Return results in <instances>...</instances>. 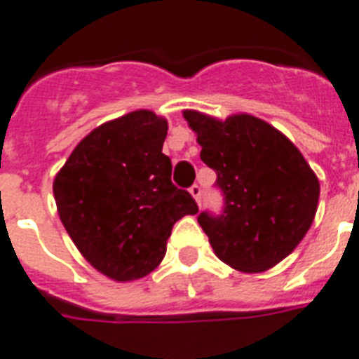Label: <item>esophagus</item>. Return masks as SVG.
<instances>
[{
	"instance_id": "1",
	"label": "esophagus",
	"mask_w": 359,
	"mask_h": 359,
	"mask_svg": "<svg viewBox=\"0 0 359 359\" xmlns=\"http://www.w3.org/2000/svg\"><path fill=\"white\" fill-rule=\"evenodd\" d=\"M189 193L193 194V198H194V200H196L198 203L202 202V187H200V185H196V183H194L193 187L189 189Z\"/></svg>"
}]
</instances>
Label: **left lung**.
I'll use <instances>...</instances> for the list:
<instances>
[{
    "label": "left lung",
    "mask_w": 359,
    "mask_h": 359,
    "mask_svg": "<svg viewBox=\"0 0 359 359\" xmlns=\"http://www.w3.org/2000/svg\"><path fill=\"white\" fill-rule=\"evenodd\" d=\"M217 172L220 215H198L215 254L241 272H263L287 257L308 233L319 203V180L297 146L252 114L217 120L183 111Z\"/></svg>",
    "instance_id": "left-lung-1"
}]
</instances>
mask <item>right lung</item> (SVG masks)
I'll return each instance as SVG.
<instances>
[{
    "instance_id": "1",
    "label": "right lung",
    "mask_w": 359,
    "mask_h": 359,
    "mask_svg": "<svg viewBox=\"0 0 359 359\" xmlns=\"http://www.w3.org/2000/svg\"><path fill=\"white\" fill-rule=\"evenodd\" d=\"M166 131V120L144 109L105 122L74 148L53 182L77 250L116 282L150 274L165 257L172 226L198 213L194 198L170 180Z\"/></svg>"
}]
</instances>
